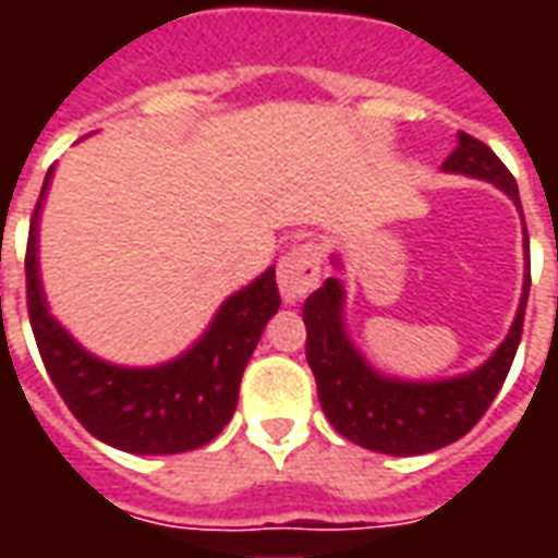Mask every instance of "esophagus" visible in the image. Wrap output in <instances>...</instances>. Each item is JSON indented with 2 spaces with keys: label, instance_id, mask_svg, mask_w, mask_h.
<instances>
[{
  "label": "esophagus",
  "instance_id": "esophagus-1",
  "mask_svg": "<svg viewBox=\"0 0 558 558\" xmlns=\"http://www.w3.org/2000/svg\"><path fill=\"white\" fill-rule=\"evenodd\" d=\"M319 275H323V251H319V244L307 242L292 247L278 266V287L283 302L299 304L302 299H307L316 290Z\"/></svg>",
  "mask_w": 558,
  "mask_h": 558
}]
</instances>
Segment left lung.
<instances>
[{"label": "left lung", "mask_w": 558, "mask_h": 558, "mask_svg": "<svg viewBox=\"0 0 558 558\" xmlns=\"http://www.w3.org/2000/svg\"><path fill=\"white\" fill-rule=\"evenodd\" d=\"M442 172L490 182L523 215L514 175L481 140L460 134V143L442 163ZM523 251H529L526 223ZM331 266L343 271L338 251L331 254ZM529 263L514 323L487 362L445 379H400L374 367L355 347L343 314L347 287L340 278H328L319 290L307 295L302 314L307 326V364L316 376L319 407L331 427L350 442L391 457L430 454L436 448L457 442L478 424L511 371L523 335Z\"/></svg>", "instance_id": "left-lung-1"}]
</instances>
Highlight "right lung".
I'll use <instances>...</instances> for the list:
<instances>
[{
	"instance_id": "obj_1",
	"label": "right lung",
	"mask_w": 558,
	"mask_h": 558,
	"mask_svg": "<svg viewBox=\"0 0 558 558\" xmlns=\"http://www.w3.org/2000/svg\"><path fill=\"white\" fill-rule=\"evenodd\" d=\"M50 182L53 167L32 215L26 299L32 331L56 391L95 439L128 454H182L211 442L230 424L244 367L268 319L278 314L275 268L227 295L206 331L170 362L128 367L98 359L50 314L44 292L38 230Z\"/></svg>"
}]
</instances>
